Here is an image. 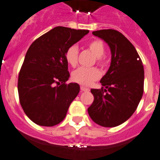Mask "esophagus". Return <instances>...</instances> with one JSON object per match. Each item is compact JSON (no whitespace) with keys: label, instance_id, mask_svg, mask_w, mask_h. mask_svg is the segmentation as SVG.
<instances>
[{"label":"esophagus","instance_id":"1","mask_svg":"<svg viewBox=\"0 0 160 160\" xmlns=\"http://www.w3.org/2000/svg\"><path fill=\"white\" fill-rule=\"evenodd\" d=\"M80 90L84 92H88L90 89L88 88H87V87H84V86H80Z\"/></svg>","mask_w":160,"mask_h":160}]
</instances>
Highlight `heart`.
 <instances>
[{
	"label": "heart",
	"instance_id": "b5f03b06",
	"mask_svg": "<svg viewBox=\"0 0 160 160\" xmlns=\"http://www.w3.org/2000/svg\"><path fill=\"white\" fill-rule=\"evenodd\" d=\"M92 53L95 55L96 63L101 67H104L107 63L106 58L104 55L105 47L104 42L100 39L92 40L87 44ZM78 47L75 45L69 47L65 51V59L70 66L76 67L78 63ZM101 77V72L97 68H79L72 72V78L75 82L82 85L88 86Z\"/></svg>",
	"mask_w": 160,
	"mask_h": 160
}]
</instances>
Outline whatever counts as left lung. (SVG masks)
<instances>
[{"label":"left lung","mask_w":160,"mask_h":160,"mask_svg":"<svg viewBox=\"0 0 160 160\" xmlns=\"http://www.w3.org/2000/svg\"><path fill=\"white\" fill-rule=\"evenodd\" d=\"M109 46L111 63L101 78V89L92 88L94 101L88 107L92 120L104 127H114L128 120L143 94L144 69L133 44L118 30L92 32Z\"/></svg>","instance_id":"obj_1"}]
</instances>
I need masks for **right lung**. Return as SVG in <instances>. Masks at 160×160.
<instances>
[{"mask_svg": "<svg viewBox=\"0 0 160 160\" xmlns=\"http://www.w3.org/2000/svg\"><path fill=\"white\" fill-rule=\"evenodd\" d=\"M88 32L57 26L29 47L19 72L18 90L25 113L37 125L60 123L78 95V84H66L70 74L64 55Z\"/></svg>", "mask_w": 160, "mask_h": 160, "instance_id": "1", "label": "right lung"}]
</instances>
